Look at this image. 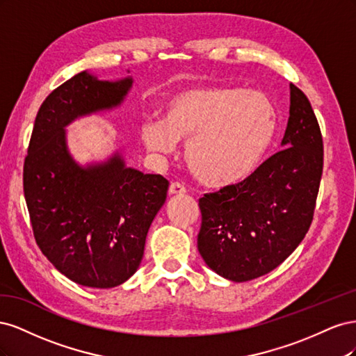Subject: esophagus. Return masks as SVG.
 Wrapping results in <instances>:
<instances>
[{
  "mask_svg": "<svg viewBox=\"0 0 356 356\" xmlns=\"http://www.w3.org/2000/svg\"><path fill=\"white\" fill-rule=\"evenodd\" d=\"M187 188L181 184V182H172L169 186V195L172 196H181V195H186Z\"/></svg>",
  "mask_w": 356,
  "mask_h": 356,
  "instance_id": "1",
  "label": "esophagus"
}]
</instances>
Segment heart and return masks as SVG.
Segmentation results:
<instances>
[{"instance_id": "b5f03b06", "label": "heart", "mask_w": 356, "mask_h": 356, "mask_svg": "<svg viewBox=\"0 0 356 356\" xmlns=\"http://www.w3.org/2000/svg\"><path fill=\"white\" fill-rule=\"evenodd\" d=\"M277 132V110L263 92L200 84L172 93L160 120L139 127L149 152L169 153L187 139L184 156L203 186L238 184L258 166Z\"/></svg>"}]
</instances>
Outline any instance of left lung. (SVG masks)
Returning a JSON list of instances; mask_svg holds the SVG:
<instances>
[{"mask_svg": "<svg viewBox=\"0 0 356 356\" xmlns=\"http://www.w3.org/2000/svg\"><path fill=\"white\" fill-rule=\"evenodd\" d=\"M282 145L250 177L199 199L197 248L213 272L245 282L291 255L314 220L324 168V143L307 96L289 84Z\"/></svg>", "mask_w": 356, "mask_h": 356, "instance_id": "1", "label": "left lung"}]
</instances>
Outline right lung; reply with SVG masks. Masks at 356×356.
<instances>
[{
  "label": "right lung",
  "mask_w": 356,
  "mask_h": 356,
  "mask_svg": "<svg viewBox=\"0 0 356 356\" xmlns=\"http://www.w3.org/2000/svg\"><path fill=\"white\" fill-rule=\"evenodd\" d=\"M132 79L101 81L80 72L41 104L24 163L34 238L47 260L75 284L113 288L141 263L145 238L169 181L126 168L120 156L80 168L65 144L75 117L120 104Z\"/></svg>",
  "instance_id": "obj_1"
}]
</instances>
